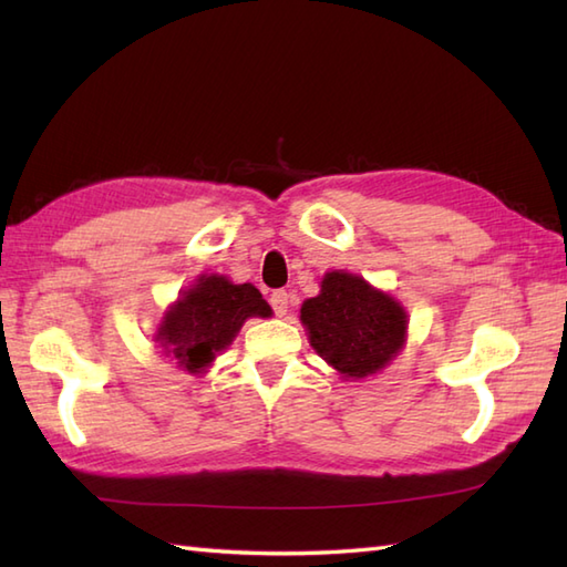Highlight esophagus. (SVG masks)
Returning <instances> with one entry per match:
<instances>
[{"instance_id": "obj_1", "label": "esophagus", "mask_w": 567, "mask_h": 567, "mask_svg": "<svg viewBox=\"0 0 567 567\" xmlns=\"http://www.w3.org/2000/svg\"><path fill=\"white\" fill-rule=\"evenodd\" d=\"M270 305H272L277 317H285L287 309H290V295H287L285 290H275L270 295Z\"/></svg>"}]
</instances>
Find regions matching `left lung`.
Returning a JSON list of instances; mask_svg holds the SVG:
<instances>
[{
    "label": "left lung",
    "instance_id": "obj_1",
    "mask_svg": "<svg viewBox=\"0 0 567 567\" xmlns=\"http://www.w3.org/2000/svg\"><path fill=\"white\" fill-rule=\"evenodd\" d=\"M299 321L309 346L339 370L341 380L378 375L406 346L409 317L402 302L348 270L321 277V290L305 299Z\"/></svg>",
    "mask_w": 567,
    "mask_h": 567
}]
</instances>
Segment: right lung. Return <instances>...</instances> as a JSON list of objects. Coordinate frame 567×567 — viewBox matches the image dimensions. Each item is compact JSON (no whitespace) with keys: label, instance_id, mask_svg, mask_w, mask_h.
Wrapping results in <instances>:
<instances>
[{"label":"right lung","instance_id":"add662e5","mask_svg":"<svg viewBox=\"0 0 567 567\" xmlns=\"http://www.w3.org/2000/svg\"><path fill=\"white\" fill-rule=\"evenodd\" d=\"M252 317H272L258 287L236 285L216 272L199 275L163 311L153 341L177 368L199 375L234 343L240 327Z\"/></svg>","mask_w":567,"mask_h":567}]
</instances>
